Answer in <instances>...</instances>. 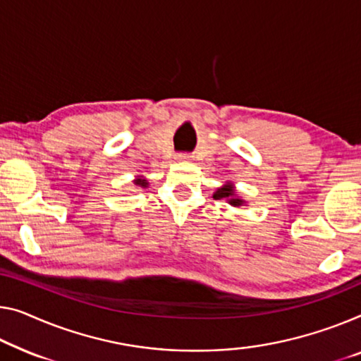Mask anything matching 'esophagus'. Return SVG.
<instances>
[{
  "instance_id": "obj_1",
  "label": "esophagus",
  "mask_w": 361,
  "mask_h": 361,
  "mask_svg": "<svg viewBox=\"0 0 361 361\" xmlns=\"http://www.w3.org/2000/svg\"><path fill=\"white\" fill-rule=\"evenodd\" d=\"M180 160H190V155H178Z\"/></svg>"
}]
</instances>
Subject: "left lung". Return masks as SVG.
<instances>
[{"label":"left lung","mask_w":361,"mask_h":361,"mask_svg":"<svg viewBox=\"0 0 361 361\" xmlns=\"http://www.w3.org/2000/svg\"><path fill=\"white\" fill-rule=\"evenodd\" d=\"M214 199H227L228 204H232L233 207H240V206H245V204H246L243 199L236 196L232 183H227V185L219 188V190L214 192Z\"/></svg>","instance_id":"1"}]
</instances>
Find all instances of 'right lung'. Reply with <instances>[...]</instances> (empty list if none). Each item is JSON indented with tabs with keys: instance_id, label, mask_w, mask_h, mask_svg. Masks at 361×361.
Returning a JSON list of instances; mask_svg holds the SVG:
<instances>
[{
	"instance_id": "1",
	"label": "right lung",
	"mask_w": 361,
	"mask_h": 361,
	"mask_svg": "<svg viewBox=\"0 0 361 361\" xmlns=\"http://www.w3.org/2000/svg\"><path fill=\"white\" fill-rule=\"evenodd\" d=\"M134 183H136V185H139V186H147V181H146V180H142V178L134 180Z\"/></svg>"
}]
</instances>
